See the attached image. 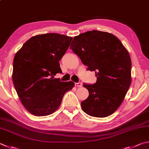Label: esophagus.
Segmentation results:
<instances>
[{"label": "esophagus", "mask_w": 149, "mask_h": 149, "mask_svg": "<svg viewBox=\"0 0 149 149\" xmlns=\"http://www.w3.org/2000/svg\"><path fill=\"white\" fill-rule=\"evenodd\" d=\"M75 86H77V87H81L82 86V83L81 82H78V83H75Z\"/></svg>", "instance_id": "obj_1"}]
</instances>
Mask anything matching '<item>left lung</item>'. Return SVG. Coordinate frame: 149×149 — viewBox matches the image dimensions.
Masks as SVG:
<instances>
[{
  "label": "left lung",
  "mask_w": 149,
  "mask_h": 149,
  "mask_svg": "<svg viewBox=\"0 0 149 149\" xmlns=\"http://www.w3.org/2000/svg\"><path fill=\"white\" fill-rule=\"evenodd\" d=\"M70 49L97 77L93 85L83 83L89 93L81 103L83 111L95 117L113 114L131 85L132 62L128 51L113 34L96 30L75 36Z\"/></svg>",
  "instance_id": "1"
}]
</instances>
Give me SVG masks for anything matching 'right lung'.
<instances>
[{"label":"right lung","instance_id":"obj_1","mask_svg":"<svg viewBox=\"0 0 149 149\" xmlns=\"http://www.w3.org/2000/svg\"><path fill=\"white\" fill-rule=\"evenodd\" d=\"M72 38L57 33L32 36L16 53L12 80L21 102L31 114L42 117L58 109L64 94L74 86L72 81L54 78L61 73L59 61Z\"/></svg>","mask_w":149,"mask_h":149}]
</instances>
